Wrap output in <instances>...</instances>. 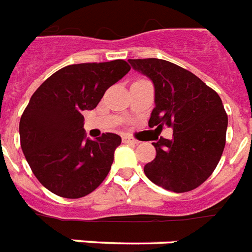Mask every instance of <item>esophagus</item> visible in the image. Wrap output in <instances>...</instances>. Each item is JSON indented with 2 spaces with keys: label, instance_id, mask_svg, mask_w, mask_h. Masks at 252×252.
Here are the masks:
<instances>
[{
  "label": "esophagus",
  "instance_id": "34e87169",
  "mask_svg": "<svg viewBox=\"0 0 252 252\" xmlns=\"http://www.w3.org/2000/svg\"><path fill=\"white\" fill-rule=\"evenodd\" d=\"M123 140H124V143H128V144H134V145H137V144H139V141H137V140L132 139L130 136H124V137H123Z\"/></svg>",
  "mask_w": 252,
  "mask_h": 252
}]
</instances>
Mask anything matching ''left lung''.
Here are the masks:
<instances>
[{
	"label": "left lung",
	"mask_w": 252,
	"mask_h": 252,
	"mask_svg": "<svg viewBox=\"0 0 252 252\" xmlns=\"http://www.w3.org/2000/svg\"><path fill=\"white\" fill-rule=\"evenodd\" d=\"M128 62L155 87L149 126L173 129L172 139L160 137L153 143L156 158L144 166L145 176L174 193L198 188L217 168L226 143L227 115L220 97L198 76L168 61Z\"/></svg>",
	"instance_id": "1"
}]
</instances>
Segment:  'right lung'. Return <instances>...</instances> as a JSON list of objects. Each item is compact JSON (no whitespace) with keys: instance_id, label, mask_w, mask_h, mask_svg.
Wrapping results in <instances>:
<instances>
[{"instance_id":"add662e5","label":"right lung","mask_w":252,"mask_h":252,"mask_svg":"<svg viewBox=\"0 0 252 252\" xmlns=\"http://www.w3.org/2000/svg\"><path fill=\"white\" fill-rule=\"evenodd\" d=\"M126 61L70 64L32 94L19 122L21 148L38 181L63 198L90 194L107 177L122 137H84V111L129 72Z\"/></svg>"}]
</instances>
